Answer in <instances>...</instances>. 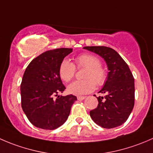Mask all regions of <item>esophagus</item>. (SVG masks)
Returning <instances> with one entry per match:
<instances>
[{"instance_id": "obj_1", "label": "esophagus", "mask_w": 153, "mask_h": 153, "mask_svg": "<svg viewBox=\"0 0 153 153\" xmlns=\"http://www.w3.org/2000/svg\"><path fill=\"white\" fill-rule=\"evenodd\" d=\"M77 98H78V100H80V101H81V100L85 99L86 96H78V97H77Z\"/></svg>"}]
</instances>
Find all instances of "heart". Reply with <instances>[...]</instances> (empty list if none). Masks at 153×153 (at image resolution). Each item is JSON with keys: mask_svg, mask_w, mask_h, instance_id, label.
I'll list each match as a JSON object with an SVG mask.
<instances>
[{"mask_svg": "<svg viewBox=\"0 0 153 153\" xmlns=\"http://www.w3.org/2000/svg\"><path fill=\"white\" fill-rule=\"evenodd\" d=\"M75 64L78 68H86L84 74V80L75 81L67 87L68 92L75 95H82L89 93L97 85L101 86L106 82L107 75L105 69L101 66V61L92 54H82L75 58ZM60 78L68 82L73 78L75 74V67L69 59L63 60L59 66Z\"/></svg>", "mask_w": 153, "mask_h": 153, "instance_id": "1", "label": "heart"}]
</instances>
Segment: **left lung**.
<instances>
[{"label":"left lung","mask_w":153,"mask_h":153,"mask_svg":"<svg viewBox=\"0 0 153 153\" xmlns=\"http://www.w3.org/2000/svg\"><path fill=\"white\" fill-rule=\"evenodd\" d=\"M105 61L108 72L106 81L99 91L105 96L97 98L98 104L89 112L94 122L111 129L121 126L129 118L135 103V83L129 67L121 55L106 47H85Z\"/></svg>","instance_id":"obj_1"}]
</instances>
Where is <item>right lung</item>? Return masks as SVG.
<instances>
[{
    "instance_id": "add662e5",
    "label": "right lung",
    "mask_w": 153,
    "mask_h": 153,
    "mask_svg": "<svg viewBox=\"0 0 153 153\" xmlns=\"http://www.w3.org/2000/svg\"><path fill=\"white\" fill-rule=\"evenodd\" d=\"M71 48H60L44 52L32 60L26 69L21 85V106L35 126L52 130L66 122L71 107L77 101L72 95L53 96L66 87L60 78L59 66Z\"/></svg>"
}]
</instances>
